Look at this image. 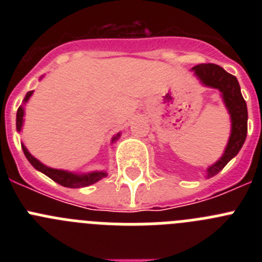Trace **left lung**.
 <instances>
[{"mask_svg": "<svg viewBox=\"0 0 262 262\" xmlns=\"http://www.w3.org/2000/svg\"><path fill=\"white\" fill-rule=\"evenodd\" d=\"M195 77L205 86L214 88L222 93L224 105L231 117V135L224 154L207 169V177L217 174L231 159L239 154L248 131V110L242 96L239 81L216 64H200L191 68Z\"/></svg>", "mask_w": 262, "mask_h": 262, "instance_id": "obj_1", "label": "left lung"}]
</instances>
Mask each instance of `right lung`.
<instances>
[{
  "mask_svg": "<svg viewBox=\"0 0 262 262\" xmlns=\"http://www.w3.org/2000/svg\"><path fill=\"white\" fill-rule=\"evenodd\" d=\"M34 92H29L23 99V103H26L29 101L30 97L32 96ZM23 115H25V110H23L22 106H19L17 111V131L19 133L20 129H22V124H23ZM120 136V133H118L117 135L113 138V142L117 140L118 138ZM22 149H23V154L25 156L27 157V160L30 161L34 168L39 172L45 173L46 176L53 180L55 182H57L59 185L61 186H66V187H84V186H89L92 184H96L97 181L99 180H102L103 177L107 176V173L101 170V172H90V173H82V174H77V173H73V172H67V170H61V169H53L50 168V166L45 165V164H41L38 159L32 156L29 151H27V148L22 144Z\"/></svg>",
  "mask_w": 262,
  "mask_h": 262,
  "instance_id": "obj_1",
  "label": "right lung"
}]
</instances>
